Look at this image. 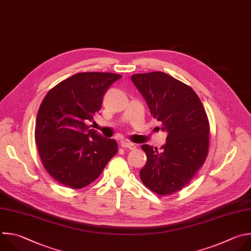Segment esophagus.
Segmentation results:
<instances>
[{"label": "esophagus", "mask_w": 251, "mask_h": 251, "mask_svg": "<svg viewBox=\"0 0 251 251\" xmlns=\"http://www.w3.org/2000/svg\"><path fill=\"white\" fill-rule=\"evenodd\" d=\"M121 145L124 148H128V149H131V150L136 148V145L134 143H132V142H129V141H122Z\"/></svg>", "instance_id": "obj_1"}]
</instances>
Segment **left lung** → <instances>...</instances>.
Segmentation results:
<instances>
[{"instance_id": "left-lung-1", "label": "left lung", "mask_w": 251, "mask_h": 251, "mask_svg": "<svg viewBox=\"0 0 251 251\" xmlns=\"http://www.w3.org/2000/svg\"><path fill=\"white\" fill-rule=\"evenodd\" d=\"M131 81L145 99L150 114L167 131L166 143L141 146L147 161L142 183L164 196L184 188L203 166L209 152L210 125L201 100L183 82L164 72L134 74Z\"/></svg>"}]
</instances>
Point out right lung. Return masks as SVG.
<instances>
[{
	"mask_svg": "<svg viewBox=\"0 0 251 251\" xmlns=\"http://www.w3.org/2000/svg\"><path fill=\"white\" fill-rule=\"evenodd\" d=\"M122 76L83 72L60 82L44 97L35 124L41 162L58 183L81 189L95 181L117 154L118 143L90 129L108 88Z\"/></svg>",
	"mask_w": 251,
	"mask_h": 251,
	"instance_id": "add662e5",
	"label": "right lung"
}]
</instances>
